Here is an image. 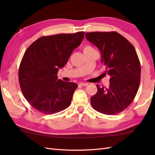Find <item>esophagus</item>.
I'll return each mask as SVG.
<instances>
[{"mask_svg":"<svg viewBox=\"0 0 155 155\" xmlns=\"http://www.w3.org/2000/svg\"><path fill=\"white\" fill-rule=\"evenodd\" d=\"M78 85L79 86H81V87H82V86H87V85H88V83H79L78 84Z\"/></svg>","mask_w":155,"mask_h":155,"instance_id":"1","label":"esophagus"}]
</instances>
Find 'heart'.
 Returning a JSON list of instances; mask_svg holds the SVG:
<instances>
[{"label":"heart","mask_w":155,"mask_h":155,"mask_svg":"<svg viewBox=\"0 0 155 155\" xmlns=\"http://www.w3.org/2000/svg\"><path fill=\"white\" fill-rule=\"evenodd\" d=\"M83 52H85V51H92V50H95L90 45H85L83 47Z\"/></svg>","instance_id":"heart-1"}]
</instances>
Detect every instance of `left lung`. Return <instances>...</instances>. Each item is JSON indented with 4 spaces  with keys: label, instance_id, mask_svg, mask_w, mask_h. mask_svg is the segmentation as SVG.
Masks as SVG:
<instances>
[{
    "label": "left lung",
    "instance_id": "obj_1",
    "mask_svg": "<svg viewBox=\"0 0 155 155\" xmlns=\"http://www.w3.org/2000/svg\"><path fill=\"white\" fill-rule=\"evenodd\" d=\"M87 39L101 54L104 74L110 76V86L100 87L91 98L92 107L107 115H115L127 107L138 92L141 66L133 45L116 31L86 33Z\"/></svg>",
    "mask_w": 155,
    "mask_h": 155
}]
</instances>
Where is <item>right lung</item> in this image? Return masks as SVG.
<instances>
[{"label": "right lung", "mask_w": 155, "mask_h": 155, "mask_svg": "<svg viewBox=\"0 0 155 155\" xmlns=\"http://www.w3.org/2000/svg\"><path fill=\"white\" fill-rule=\"evenodd\" d=\"M84 34L43 36L26 50L18 68V81L25 99L40 112L55 114L71 104L78 85L58 79L57 75L80 45Z\"/></svg>", "instance_id": "add662e5"}]
</instances>
